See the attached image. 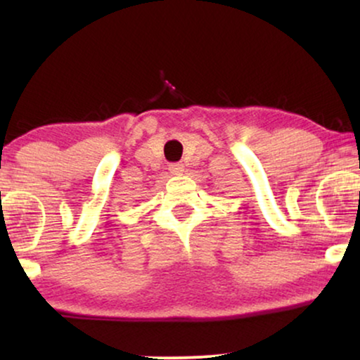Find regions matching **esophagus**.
Segmentation results:
<instances>
[{
    "label": "esophagus",
    "instance_id": "1",
    "mask_svg": "<svg viewBox=\"0 0 360 360\" xmlns=\"http://www.w3.org/2000/svg\"><path fill=\"white\" fill-rule=\"evenodd\" d=\"M169 170H170V174L180 175V174H184V165H181V164H170Z\"/></svg>",
    "mask_w": 360,
    "mask_h": 360
}]
</instances>
